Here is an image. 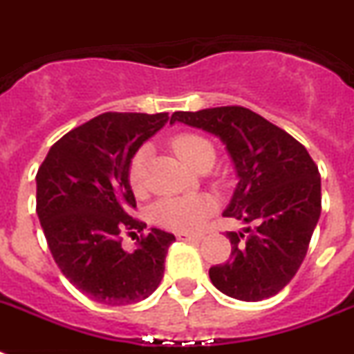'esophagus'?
Segmentation results:
<instances>
[{"label": "esophagus", "instance_id": "esophagus-1", "mask_svg": "<svg viewBox=\"0 0 354 354\" xmlns=\"http://www.w3.org/2000/svg\"><path fill=\"white\" fill-rule=\"evenodd\" d=\"M178 240H182V242H200L202 240V234H189V232H178L176 234Z\"/></svg>", "mask_w": 354, "mask_h": 354}]
</instances>
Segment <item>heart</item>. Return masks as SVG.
<instances>
[{
    "label": "heart",
    "instance_id": "heart-1",
    "mask_svg": "<svg viewBox=\"0 0 354 354\" xmlns=\"http://www.w3.org/2000/svg\"><path fill=\"white\" fill-rule=\"evenodd\" d=\"M172 149L185 165L194 169L203 158L214 156V149L205 138L198 134H180L172 140ZM145 162L147 149L143 147L132 156L129 165V182L134 191H142L145 185ZM214 200L205 194L194 196L163 198L152 207V218L158 225L178 232L196 231L207 218L214 212Z\"/></svg>",
    "mask_w": 354,
    "mask_h": 354
}]
</instances>
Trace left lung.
Returning <instances> with one entry per match:
<instances>
[{
	"mask_svg": "<svg viewBox=\"0 0 354 354\" xmlns=\"http://www.w3.org/2000/svg\"><path fill=\"white\" fill-rule=\"evenodd\" d=\"M176 122L225 145L238 183L223 216L257 223L243 229L247 239L227 232L231 258L209 269L212 286L243 301L274 297L300 269L320 218L318 167L304 145L249 109L174 112L171 123Z\"/></svg>",
	"mask_w": 354,
	"mask_h": 354,
	"instance_id": "obj_1",
	"label": "left lung"
}]
</instances>
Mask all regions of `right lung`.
I'll list each match as a JSON object with an SVG mask.
<instances>
[{
    "label": "right lung",
    "mask_w": 354,
    "mask_h": 354,
    "mask_svg": "<svg viewBox=\"0 0 354 354\" xmlns=\"http://www.w3.org/2000/svg\"><path fill=\"white\" fill-rule=\"evenodd\" d=\"M167 122V112L100 114L59 138L36 174V212L54 261L76 289L105 306L151 297L176 240L152 227L132 251L122 247L123 231L147 227L129 214L136 207L129 165Z\"/></svg>",
    "instance_id": "right-lung-1"
}]
</instances>
